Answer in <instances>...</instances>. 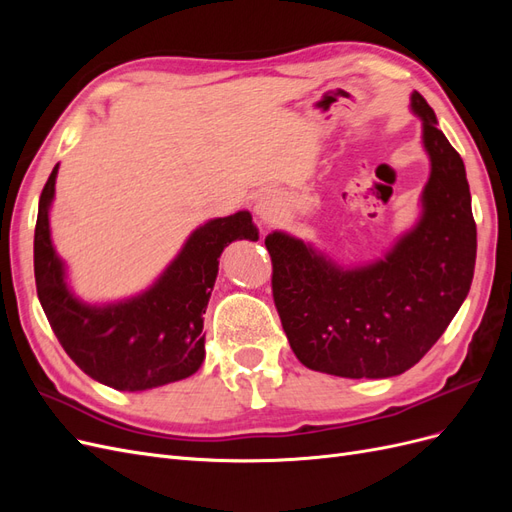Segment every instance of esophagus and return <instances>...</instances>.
<instances>
[{"instance_id":"esophagus-1","label":"esophagus","mask_w":512,"mask_h":512,"mask_svg":"<svg viewBox=\"0 0 512 512\" xmlns=\"http://www.w3.org/2000/svg\"><path fill=\"white\" fill-rule=\"evenodd\" d=\"M282 211V203H280V196L271 190H265L258 200H256V213L260 215L262 220H273L277 213Z\"/></svg>"}]
</instances>
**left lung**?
Instances as JSON below:
<instances>
[{"mask_svg": "<svg viewBox=\"0 0 512 512\" xmlns=\"http://www.w3.org/2000/svg\"><path fill=\"white\" fill-rule=\"evenodd\" d=\"M429 179L416 224L378 260L346 267L284 230L265 239L273 299L297 359L342 378L404 374L438 342L466 301L476 224L466 166L414 91Z\"/></svg>", "mask_w": 512, "mask_h": 512, "instance_id": "1", "label": "left lung"}]
</instances>
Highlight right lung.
<instances>
[{
	"instance_id": "right-lung-1",
	"label": "right lung",
	"mask_w": 512,
	"mask_h": 512,
	"mask_svg": "<svg viewBox=\"0 0 512 512\" xmlns=\"http://www.w3.org/2000/svg\"><path fill=\"white\" fill-rule=\"evenodd\" d=\"M59 164L40 194L34 273L38 299L59 344L87 376L117 391H149L188 378L205 361L203 314L232 241H258L250 211L192 230L179 254L147 290L113 303H85L68 286L55 252L49 213Z\"/></svg>"
}]
</instances>
